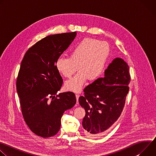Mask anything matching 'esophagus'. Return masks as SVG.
I'll return each mask as SVG.
<instances>
[{
	"label": "esophagus",
	"instance_id": "1",
	"mask_svg": "<svg viewBox=\"0 0 156 156\" xmlns=\"http://www.w3.org/2000/svg\"><path fill=\"white\" fill-rule=\"evenodd\" d=\"M80 96L78 94H76V104H78V98H79Z\"/></svg>",
	"mask_w": 156,
	"mask_h": 156
}]
</instances>
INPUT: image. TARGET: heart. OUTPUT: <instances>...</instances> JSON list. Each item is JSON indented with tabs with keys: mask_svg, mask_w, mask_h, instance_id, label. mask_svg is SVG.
Instances as JSON below:
<instances>
[{
	"mask_svg": "<svg viewBox=\"0 0 156 156\" xmlns=\"http://www.w3.org/2000/svg\"><path fill=\"white\" fill-rule=\"evenodd\" d=\"M110 46L105 41L87 37L72 48L70 57H58L55 63L57 72L70 78L78 70V73L65 83L66 90L80 92L87 80L94 81L102 74L110 54Z\"/></svg>",
	"mask_w": 156,
	"mask_h": 156,
	"instance_id": "b5f03b06",
	"label": "heart"
}]
</instances>
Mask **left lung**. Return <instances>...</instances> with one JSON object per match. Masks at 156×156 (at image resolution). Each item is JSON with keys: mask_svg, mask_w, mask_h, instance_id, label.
I'll list each match as a JSON object with an SVG mask.
<instances>
[{"mask_svg": "<svg viewBox=\"0 0 156 156\" xmlns=\"http://www.w3.org/2000/svg\"><path fill=\"white\" fill-rule=\"evenodd\" d=\"M130 80L128 64L117 57L108 65L103 78L84 89V96L80 97L79 103L86 112L82 125L86 135L98 136L118 120Z\"/></svg>", "mask_w": 156, "mask_h": 156, "instance_id": "1", "label": "left lung"}]
</instances>
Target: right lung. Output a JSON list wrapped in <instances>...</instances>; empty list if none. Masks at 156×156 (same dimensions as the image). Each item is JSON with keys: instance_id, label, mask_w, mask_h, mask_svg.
<instances>
[{"instance_id": "obj_1", "label": "right lung", "mask_w": 156, "mask_h": 156, "mask_svg": "<svg viewBox=\"0 0 156 156\" xmlns=\"http://www.w3.org/2000/svg\"><path fill=\"white\" fill-rule=\"evenodd\" d=\"M76 36V32L48 36L27 51L21 63L16 91L22 114L30 129L42 138L57 134L64 112L76 102L72 92L56 95L63 81L55 66Z\"/></svg>"}]
</instances>
